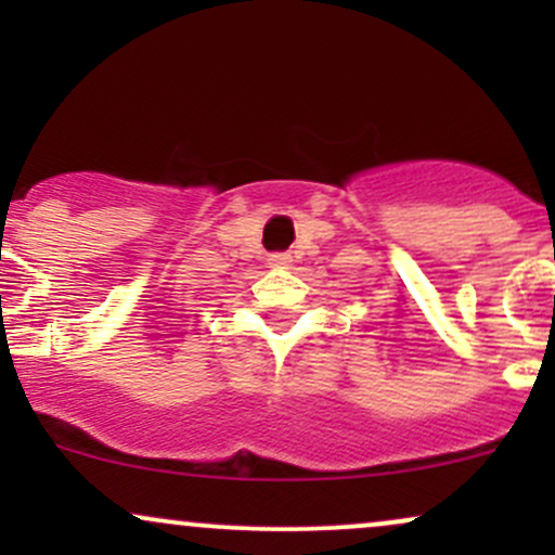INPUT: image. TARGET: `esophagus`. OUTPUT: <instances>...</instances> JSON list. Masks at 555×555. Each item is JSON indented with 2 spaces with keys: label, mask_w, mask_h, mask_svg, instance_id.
I'll return each instance as SVG.
<instances>
[{
  "label": "esophagus",
  "mask_w": 555,
  "mask_h": 555,
  "mask_svg": "<svg viewBox=\"0 0 555 555\" xmlns=\"http://www.w3.org/2000/svg\"><path fill=\"white\" fill-rule=\"evenodd\" d=\"M289 263H292V258L286 256V253H273V256H269L271 269H286Z\"/></svg>",
  "instance_id": "34e87169"
}]
</instances>
